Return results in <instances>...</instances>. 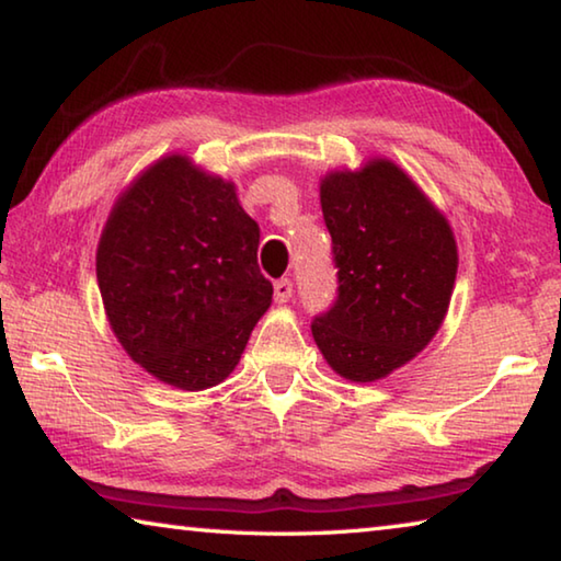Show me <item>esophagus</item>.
<instances>
[{
    "mask_svg": "<svg viewBox=\"0 0 561 561\" xmlns=\"http://www.w3.org/2000/svg\"><path fill=\"white\" fill-rule=\"evenodd\" d=\"M291 294H294V287L289 279L274 282V299H277V304H287L291 299Z\"/></svg>",
    "mask_w": 561,
    "mask_h": 561,
    "instance_id": "1",
    "label": "esophagus"
}]
</instances>
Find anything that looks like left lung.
<instances>
[{"label":"left lung","instance_id":"left-lung-1","mask_svg":"<svg viewBox=\"0 0 561 561\" xmlns=\"http://www.w3.org/2000/svg\"><path fill=\"white\" fill-rule=\"evenodd\" d=\"M319 197L339 297L311 334L341 378L381 381L421 354L448 314L458 274L453 227L388 158L331 170Z\"/></svg>","mask_w":561,"mask_h":561}]
</instances>
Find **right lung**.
<instances>
[{"mask_svg": "<svg viewBox=\"0 0 561 561\" xmlns=\"http://www.w3.org/2000/svg\"><path fill=\"white\" fill-rule=\"evenodd\" d=\"M260 225L232 180L183 153L148 165L113 203L96 252L111 331L150 376L203 391L234 371L272 304Z\"/></svg>", "mask_w": 561, "mask_h": 561, "instance_id": "obj_1", "label": "right lung"}]
</instances>
